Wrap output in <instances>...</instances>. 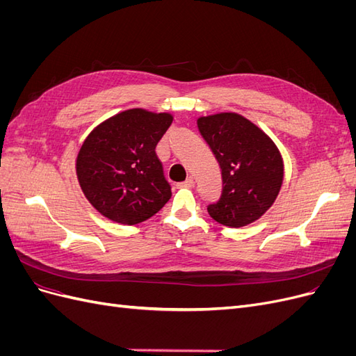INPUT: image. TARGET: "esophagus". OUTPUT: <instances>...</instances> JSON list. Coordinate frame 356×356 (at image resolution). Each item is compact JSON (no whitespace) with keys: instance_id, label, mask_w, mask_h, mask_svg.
<instances>
[{"instance_id":"1","label":"esophagus","mask_w":356,"mask_h":356,"mask_svg":"<svg viewBox=\"0 0 356 356\" xmlns=\"http://www.w3.org/2000/svg\"><path fill=\"white\" fill-rule=\"evenodd\" d=\"M178 187L179 188H191V187H195V179H193L191 177H188L184 182H179Z\"/></svg>"}]
</instances>
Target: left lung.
<instances>
[{
	"mask_svg": "<svg viewBox=\"0 0 356 356\" xmlns=\"http://www.w3.org/2000/svg\"><path fill=\"white\" fill-rule=\"evenodd\" d=\"M197 127L222 177L221 197L208 207L211 217L227 227L263 217L284 182V159L272 138L238 113L202 115Z\"/></svg>",
	"mask_w": 356,
	"mask_h": 356,
	"instance_id": "8db88e82",
	"label": "left lung"
}]
</instances>
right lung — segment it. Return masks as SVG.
<instances>
[{"mask_svg": "<svg viewBox=\"0 0 356 356\" xmlns=\"http://www.w3.org/2000/svg\"><path fill=\"white\" fill-rule=\"evenodd\" d=\"M172 122L169 113L132 108L86 136L75 172L86 199L105 218L134 225L152 218L170 199L156 145Z\"/></svg>", "mask_w": 356, "mask_h": 356, "instance_id": "right-lung-1", "label": "right lung"}]
</instances>
